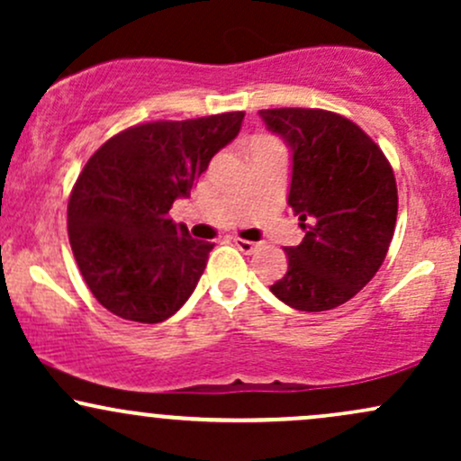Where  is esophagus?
Listing matches in <instances>:
<instances>
[{"label": "esophagus", "mask_w": 461, "mask_h": 461, "mask_svg": "<svg viewBox=\"0 0 461 461\" xmlns=\"http://www.w3.org/2000/svg\"><path fill=\"white\" fill-rule=\"evenodd\" d=\"M234 245H236L238 249H240L242 253H247V256H249V253H253V251H256L258 247H260V245H258V242L245 240V238H234Z\"/></svg>", "instance_id": "34e87169"}]
</instances>
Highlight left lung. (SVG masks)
Instances as JSON below:
<instances>
[{"label": "left lung", "instance_id": "obj_1", "mask_svg": "<svg viewBox=\"0 0 461 461\" xmlns=\"http://www.w3.org/2000/svg\"><path fill=\"white\" fill-rule=\"evenodd\" d=\"M293 153L288 205L305 236L285 247L288 271L271 293L301 312L347 303L379 271L396 225L394 171L353 121L319 108L260 110Z\"/></svg>", "mask_w": 461, "mask_h": 461}]
</instances>
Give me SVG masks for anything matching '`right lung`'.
<instances>
[{
  "label": "right lung",
  "instance_id": "obj_1",
  "mask_svg": "<svg viewBox=\"0 0 461 461\" xmlns=\"http://www.w3.org/2000/svg\"><path fill=\"white\" fill-rule=\"evenodd\" d=\"M245 113L153 121L105 140L79 173L68 242L95 299L125 321L162 322L186 303L212 242L168 216L240 131Z\"/></svg>",
  "mask_w": 461,
  "mask_h": 461
}]
</instances>
